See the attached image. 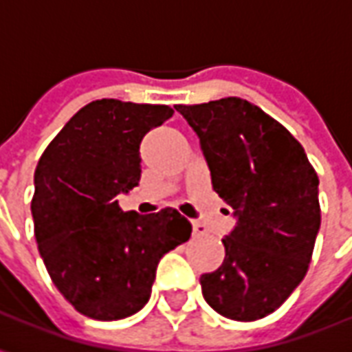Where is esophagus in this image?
<instances>
[{
  "label": "esophagus",
  "instance_id": "obj_1",
  "mask_svg": "<svg viewBox=\"0 0 352 352\" xmlns=\"http://www.w3.org/2000/svg\"><path fill=\"white\" fill-rule=\"evenodd\" d=\"M192 230H194V236H204L207 232V228L201 224V222H192Z\"/></svg>",
  "mask_w": 352,
  "mask_h": 352
}]
</instances>
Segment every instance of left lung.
I'll list each match as a JSON object with an SVG mask.
<instances>
[{
  "instance_id": "left-lung-1",
  "label": "left lung",
  "mask_w": 352,
  "mask_h": 352,
  "mask_svg": "<svg viewBox=\"0 0 352 352\" xmlns=\"http://www.w3.org/2000/svg\"><path fill=\"white\" fill-rule=\"evenodd\" d=\"M175 109L198 133L213 190L237 217L222 265L199 279L204 298L232 320L267 317L309 270L320 228L317 171L300 141L251 101Z\"/></svg>"
}]
</instances>
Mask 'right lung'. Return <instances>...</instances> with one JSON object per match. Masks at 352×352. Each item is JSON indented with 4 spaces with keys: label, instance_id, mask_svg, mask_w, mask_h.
Here are the masks:
<instances>
[{
    "label": "right lung",
    "instance_id": "right-lung-1",
    "mask_svg": "<svg viewBox=\"0 0 352 352\" xmlns=\"http://www.w3.org/2000/svg\"><path fill=\"white\" fill-rule=\"evenodd\" d=\"M171 115L169 105L90 101L37 162V249L54 287L85 317L118 320L143 309L160 258L190 237L177 209L143 217L116 201L139 183L141 139Z\"/></svg>",
    "mask_w": 352,
    "mask_h": 352
}]
</instances>
